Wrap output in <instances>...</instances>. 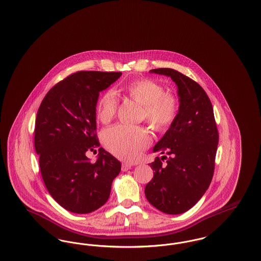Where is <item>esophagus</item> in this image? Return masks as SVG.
Instances as JSON below:
<instances>
[{
  "label": "esophagus",
  "mask_w": 261,
  "mask_h": 261,
  "mask_svg": "<svg viewBox=\"0 0 261 261\" xmlns=\"http://www.w3.org/2000/svg\"><path fill=\"white\" fill-rule=\"evenodd\" d=\"M133 166L132 163H128V162H123L122 163V166H121V170L122 171H127L129 169H131V167Z\"/></svg>",
  "instance_id": "esophagus-1"
}]
</instances>
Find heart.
<instances>
[{"label": "heart", "mask_w": 261, "mask_h": 261, "mask_svg": "<svg viewBox=\"0 0 261 261\" xmlns=\"http://www.w3.org/2000/svg\"><path fill=\"white\" fill-rule=\"evenodd\" d=\"M126 93L144 107L145 118L155 130H165L173 123L178 112V99L172 94H167L162 84L143 79L129 84L126 87ZM116 109L115 94L112 91L106 92L97 106L98 119L101 123H109ZM150 142L151 137L148 130L140 126L115 125L102 134V143L108 150L127 162L140 159Z\"/></svg>", "instance_id": "obj_1"}]
</instances>
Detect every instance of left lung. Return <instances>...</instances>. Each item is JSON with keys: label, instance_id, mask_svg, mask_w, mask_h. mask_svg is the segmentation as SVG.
<instances>
[{"label": "left lung", "instance_id": "obj_1", "mask_svg": "<svg viewBox=\"0 0 261 261\" xmlns=\"http://www.w3.org/2000/svg\"><path fill=\"white\" fill-rule=\"evenodd\" d=\"M149 72L173 80L179 110L173 123L153 147V152H165L168 158L163 155L149 163L154 172L145 195L159 211L180 214L192 208L211 185L218 130L211 99L196 81L171 68Z\"/></svg>", "mask_w": 261, "mask_h": 261}]
</instances>
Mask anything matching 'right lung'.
<instances>
[{"mask_svg": "<svg viewBox=\"0 0 261 261\" xmlns=\"http://www.w3.org/2000/svg\"><path fill=\"white\" fill-rule=\"evenodd\" d=\"M121 72L78 71L50 89L35 121L34 144L43 181L53 199L66 211L86 214L110 198L121 163L99 148L91 163L86 152L99 147L96 107L99 92Z\"/></svg>", "mask_w": 261, "mask_h": 261, "instance_id": "add662e5", "label": "right lung"}]
</instances>
